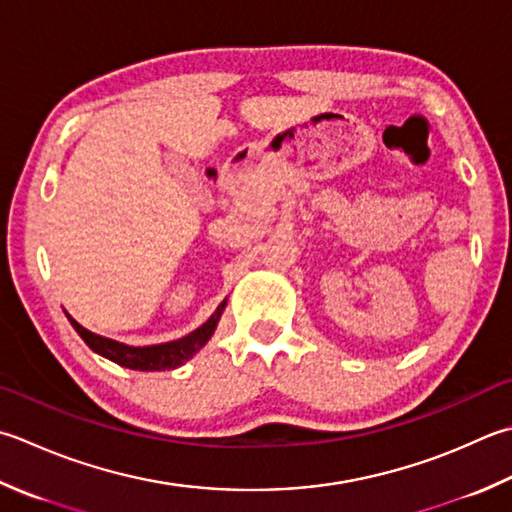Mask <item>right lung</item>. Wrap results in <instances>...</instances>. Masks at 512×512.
Returning <instances> with one entry per match:
<instances>
[{"instance_id":"add662e5","label":"right lung","mask_w":512,"mask_h":512,"mask_svg":"<svg viewBox=\"0 0 512 512\" xmlns=\"http://www.w3.org/2000/svg\"><path fill=\"white\" fill-rule=\"evenodd\" d=\"M224 308H226V299L217 306L215 313L206 319V324L195 328L193 333H188L182 339H175V342L155 344V346H128L122 342H115V339L90 333L88 328L77 324L68 313L66 317L77 330V335L84 339L86 346L90 350H95L97 355L110 359V362H115L124 368H133V370H170L186 364L188 359H193V355L204 348L208 339L213 337Z\"/></svg>"}]
</instances>
